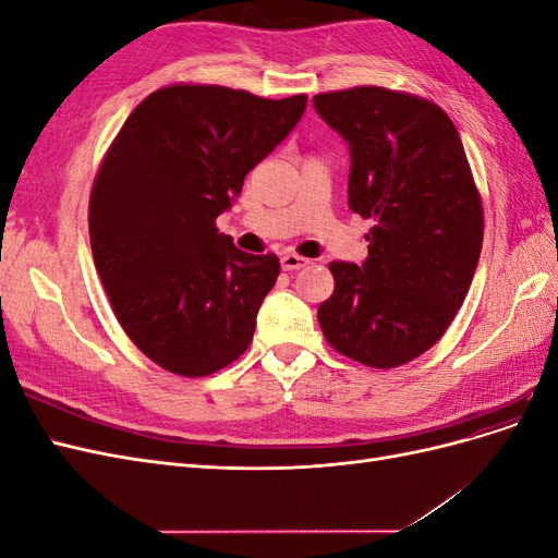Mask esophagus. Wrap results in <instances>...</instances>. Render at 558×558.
<instances>
[{"mask_svg":"<svg viewBox=\"0 0 558 558\" xmlns=\"http://www.w3.org/2000/svg\"><path fill=\"white\" fill-rule=\"evenodd\" d=\"M305 265H310V260L298 256V253H283L281 256V267L289 269V272H293V269H302Z\"/></svg>","mask_w":558,"mask_h":558,"instance_id":"34e87169","label":"esophagus"}]
</instances>
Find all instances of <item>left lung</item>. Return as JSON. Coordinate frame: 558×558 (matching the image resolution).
<instances>
[{
	"mask_svg": "<svg viewBox=\"0 0 558 558\" xmlns=\"http://www.w3.org/2000/svg\"><path fill=\"white\" fill-rule=\"evenodd\" d=\"M312 102L349 144L351 211L375 221L361 267L328 265L320 330L347 359L404 365L445 335L480 260L484 209L459 130L428 99L379 86Z\"/></svg>",
	"mask_w": 558,
	"mask_h": 558,
	"instance_id": "8db88e82",
	"label": "left lung"
}]
</instances>
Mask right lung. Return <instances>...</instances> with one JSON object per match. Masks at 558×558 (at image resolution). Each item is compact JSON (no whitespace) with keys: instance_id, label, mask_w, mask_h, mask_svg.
Listing matches in <instances>:
<instances>
[{"instance_id":"add662e5","label":"right lung","mask_w":558,"mask_h":558,"mask_svg":"<svg viewBox=\"0 0 558 558\" xmlns=\"http://www.w3.org/2000/svg\"><path fill=\"white\" fill-rule=\"evenodd\" d=\"M305 107L307 95L177 83L128 116L99 165L88 207L97 275L118 324L167 373L207 377L248 349L279 258L240 251L216 218Z\"/></svg>"}]
</instances>
